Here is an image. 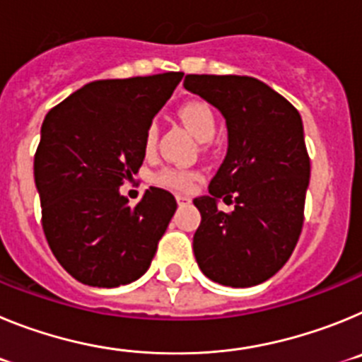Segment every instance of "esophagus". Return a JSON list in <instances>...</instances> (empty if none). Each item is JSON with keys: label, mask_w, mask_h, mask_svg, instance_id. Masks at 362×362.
<instances>
[{"label": "esophagus", "mask_w": 362, "mask_h": 362, "mask_svg": "<svg viewBox=\"0 0 362 362\" xmlns=\"http://www.w3.org/2000/svg\"><path fill=\"white\" fill-rule=\"evenodd\" d=\"M175 201H177L179 206H187V204H190V197L181 196V194H177V196H175Z\"/></svg>", "instance_id": "esophagus-1"}]
</instances>
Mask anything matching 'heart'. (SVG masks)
Returning a JSON list of instances; mask_svg holds the SVG:
<instances>
[{
  "instance_id": "heart-1",
  "label": "heart",
  "mask_w": 362,
  "mask_h": 362,
  "mask_svg": "<svg viewBox=\"0 0 362 362\" xmlns=\"http://www.w3.org/2000/svg\"><path fill=\"white\" fill-rule=\"evenodd\" d=\"M179 117L188 127L194 136L199 139V141H210L214 136H216L217 130V117L216 112L212 110L209 103L199 101V99H192L179 107L177 110ZM159 137V127L156 121L146 127L145 132V150L146 152H152L158 145ZM199 174L192 170H177V168H165V170L159 172L156 175V181L163 187L175 188V190H190L194 187Z\"/></svg>"
}]
</instances>
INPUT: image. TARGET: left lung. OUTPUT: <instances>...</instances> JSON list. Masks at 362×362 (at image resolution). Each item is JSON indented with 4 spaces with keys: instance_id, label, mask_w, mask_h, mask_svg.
Masks as SVG:
<instances>
[{
    "instance_id": "left-lung-1",
    "label": "left lung",
    "mask_w": 362,
    "mask_h": 362,
    "mask_svg": "<svg viewBox=\"0 0 362 362\" xmlns=\"http://www.w3.org/2000/svg\"><path fill=\"white\" fill-rule=\"evenodd\" d=\"M183 85L214 105L228 129V152L210 194L194 199L201 212L196 261L216 283L255 286L284 267L303 230L310 183L303 121L255 78L188 74ZM219 199L234 204L232 213L216 209Z\"/></svg>"
}]
</instances>
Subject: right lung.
I'll use <instances>...</instances> for the list:
<instances>
[{
    "label": "right lung",
    "instance_id": "add662e5",
    "mask_svg": "<svg viewBox=\"0 0 362 362\" xmlns=\"http://www.w3.org/2000/svg\"><path fill=\"white\" fill-rule=\"evenodd\" d=\"M183 72L101 79L70 94L41 124L34 179L50 250L74 279L98 288L148 270L177 203L150 187L136 206L119 187L145 159V132Z\"/></svg>",
    "mask_w": 362,
    "mask_h": 362
}]
</instances>
